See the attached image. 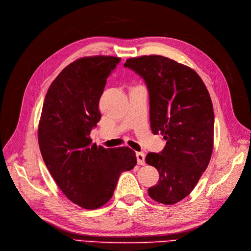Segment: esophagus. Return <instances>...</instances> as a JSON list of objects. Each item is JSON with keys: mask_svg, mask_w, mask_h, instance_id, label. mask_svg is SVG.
Wrapping results in <instances>:
<instances>
[{"mask_svg": "<svg viewBox=\"0 0 251 251\" xmlns=\"http://www.w3.org/2000/svg\"><path fill=\"white\" fill-rule=\"evenodd\" d=\"M136 158H137V162L139 165H143L146 163V155H144V153H141V151L136 153Z\"/></svg>", "mask_w": 251, "mask_h": 251, "instance_id": "obj_1", "label": "esophagus"}]
</instances>
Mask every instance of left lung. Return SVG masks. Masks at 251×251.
<instances>
[{"instance_id": "obj_1", "label": "left lung", "mask_w": 251, "mask_h": 251, "mask_svg": "<svg viewBox=\"0 0 251 251\" xmlns=\"http://www.w3.org/2000/svg\"><path fill=\"white\" fill-rule=\"evenodd\" d=\"M125 67L144 79L151 131L166 140L160 153L146 157L159 173L149 195L159 203L175 204L191 194L210 160L215 116L209 93L193 69L168 57L128 58Z\"/></svg>"}]
</instances>
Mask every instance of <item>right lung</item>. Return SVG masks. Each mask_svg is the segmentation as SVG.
Wrapping results in <instances>:
<instances>
[{"label":"right lung","mask_w":251,"mask_h":251,"mask_svg":"<svg viewBox=\"0 0 251 251\" xmlns=\"http://www.w3.org/2000/svg\"><path fill=\"white\" fill-rule=\"evenodd\" d=\"M119 62L101 55L75 60L53 80L43 104L37 136L44 162L67 198L86 209L107 203L120 174L137 163L130 148L104 149L90 138L101 118L107 78Z\"/></svg>","instance_id":"right-lung-1"}]
</instances>
